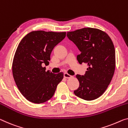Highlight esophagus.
I'll list each match as a JSON object with an SVG mask.
<instances>
[{
    "mask_svg": "<svg viewBox=\"0 0 128 128\" xmlns=\"http://www.w3.org/2000/svg\"><path fill=\"white\" fill-rule=\"evenodd\" d=\"M72 76H70V74H68V72H65V73L64 74V77L66 78H70L72 77Z\"/></svg>",
    "mask_w": 128,
    "mask_h": 128,
    "instance_id": "1",
    "label": "esophagus"
}]
</instances>
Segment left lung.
<instances>
[{
	"instance_id": "1",
	"label": "left lung",
	"mask_w": 128,
	"mask_h": 128,
	"mask_svg": "<svg viewBox=\"0 0 128 128\" xmlns=\"http://www.w3.org/2000/svg\"><path fill=\"white\" fill-rule=\"evenodd\" d=\"M67 36L80 52L76 56L78 62L88 66L84 76H76L80 86L74 93L86 101L97 99L106 90L114 73L113 43L105 32L90 27L68 32Z\"/></svg>"
}]
</instances>
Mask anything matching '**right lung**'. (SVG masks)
<instances>
[{
	"mask_svg": "<svg viewBox=\"0 0 128 128\" xmlns=\"http://www.w3.org/2000/svg\"><path fill=\"white\" fill-rule=\"evenodd\" d=\"M66 36V32L34 31L22 39L13 59L12 74L18 88L28 101L45 102L54 96L64 72L52 73L43 67L49 64L53 48Z\"/></svg>",
	"mask_w": 128,
	"mask_h": 128,
	"instance_id": "obj_1",
	"label": "right lung"
}]
</instances>
